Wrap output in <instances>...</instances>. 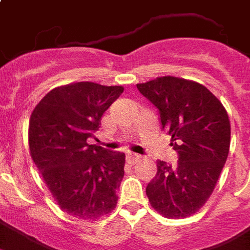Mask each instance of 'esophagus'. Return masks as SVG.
Segmentation results:
<instances>
[{
	"label": "esophagus",
	"instance_id": "1",
	"mask_svg": "<svg viewBox=\"0 0 250 250\" xmlns=\"http://www.w3.org/2000/svg\"><path fill=\"white\" fill-rule=\"evenodd\" d=\"M142 160V156L138 154H128L127 155V161H128L129 164H136L138 161Z\"/></svg>",
	"mask_w": 250,
	"mask_h": 250
}]
</instances>
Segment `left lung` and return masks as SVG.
<instances>
[{
    "label": "left lung",
    "mask_w": 250,
    "mask_h": 250,
    "mask_svg": "<svg viewBox=\"0 0 250 250\" xmlns=\"http://www.w3.org/2000/svg\"><path fill=\"white\" fill-rule=\"evenodd\" d=\"M137 89L157 108L178 154L174 167L157 161L146 194L159 213L183 219L196 213L215 189L230 148L229 115L207 87L189 80L157 77Z\"/></svg>",
    "instance_id": "1"
}]
</instances>
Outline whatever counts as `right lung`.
Masks as SVG:
<instances>
[{"instance_id": "right-lung-1", "label": "right lung", "mask_w": 250, "mask_h": 250, "mask_svg": "<svg viewBox=\"0 0 250 250\" xmlns=\"http://www.w3.org/2000/svg\"><path fill=\"white\" fill-rule=\"evenodd\" d=\"M122 86L76 83L50 90L31 113L29 147L58 206L96 220L115 208L125 175V154L89 145Z\"/></svg>"}]
</instances>
